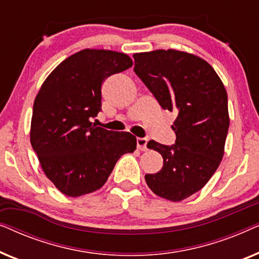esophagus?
Masks as SVG:
<instances>
[{
	"label": "esophagus",
	"mask_w": 259,
	"mask_h": 259,
	"mask_svg": "<svg viewBox=\"0 0 259 259\" xmlns=\"http://www.w3.org/2000/svg\"><path fill=\"white\" fill-rule=\"evenodd\" d=\"M147 141L146 138H138L137 139V147L140 151H146L147 150Z\"/></svg>",
	"instance_id": "obj_1"
}]
</instances>
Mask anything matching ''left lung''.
<instances>
[{
  "instance_id": "1",
  "label": "left lung",
  "mask_w": 259,
  "mask_h": 259,
  "mask_svg": "<svg viewBox=\"0 0 259 259\" xmlns=\"http://www.w3.org/2000/svg\"><path fill=\"white\" fill-rule=\"evenodd\" d=\"M133 58L134 72L159 105L177 114L171 126L175 145L148 141L164 165L145 180L158 197L186 199L206 185L224 155L230 123L226 90L210 63L191 53L158 49Z\"/></svg>"
}]
</instances>
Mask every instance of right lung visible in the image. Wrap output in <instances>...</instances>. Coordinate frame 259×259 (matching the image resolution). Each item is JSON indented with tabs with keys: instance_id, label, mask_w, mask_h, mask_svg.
Listing matches in <instances>:
<instances>
[{
	"instance_id": "1",
	"label": "right lung",
	"mask_w": 259,
	"mask_h": 259,
	"mask_svg": "<svg viewBox=\"0 0 259 259\" xmlns=\"http://www.w3.org/2000/svg\"><path fill=\"white\" fill-rule=\"evenodd\" d=\"M132 65L123 53L87 48L63 60L42 83L34 101L30 144L46 177L66 196L101 189L118 159L137 148L133 134L91 122L101 111L104 81Z\"/></svg>"
}]
</instances>
